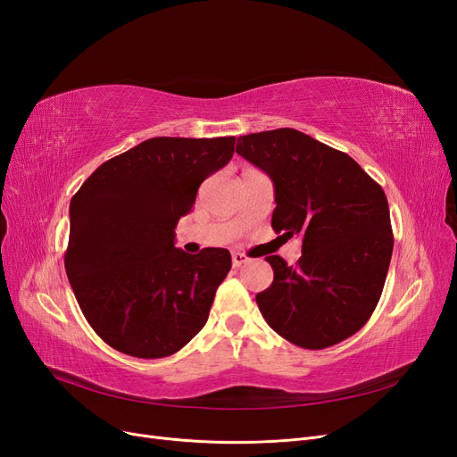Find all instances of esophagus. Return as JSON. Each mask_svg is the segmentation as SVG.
<instances>
[{
	"label": "esophagus",
	"mask_w": 457,
	"mask_h": 457,
	"mask_svg": "<svg viewBox=\"0 0 457 457\" xmlns=\"http://www.w3.org/2000/svg\"><path fill=\"white\" fill-rule=\"evenodd\" d=\"M245 262H250V257H247L245 253H240V252L232 253V265L234 267H242V265H245Z\"/></svg>",
	"instance_id": "34e87169"
}]
</instances>
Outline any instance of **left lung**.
I'll list each match as a JSON object with an SVG mask.
<instances>
[{"mask_svg": "<svg viewBox=\"0 0 457 457\" xmlns=\"http://www.w3.org/2000/svg\"><path fill=\"white\" fill-rule=\"evenodd\" d=\"M237 152L274 185V232L303 238L295 267L269 255L274 280L255 301L276 334L326 349L361 329L381 297L393 255L383 188L349 154L297 129L244 135Z\"/></svg>", "mask_w": 457, "mask_h": 457, "instance_id": "8db88e82", "label": "left lung"}]
</instances>
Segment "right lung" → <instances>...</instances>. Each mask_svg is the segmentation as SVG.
Here are the masks:
<instances>
[{
  "label": "right lung",
  "instance_id": "add662e5",
  "mask_svg": "<svg viewBox=\"0 0 457 457\" xmlns=\"http://www.w3.org/2000/svg\"><path fill=\"white\" fill-rule=\"evenodd\" d=\"M237 137H154L99 165L71 202L68 280L89 326L110 347L163 358L205 326L232 259L175 247L205 177L230 162Z\"/></svg>",
  "mask_w": 457,
  "mask_h": 457
}]
</instances>
